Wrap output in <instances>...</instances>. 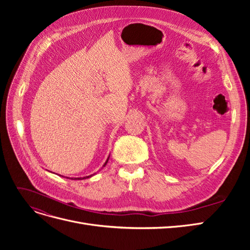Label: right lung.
<instances>
[{"instance_id":"add662e5","label":"right lung","mask_w":250,"mask_h":250,"mask_svg":"<svg viewBox=\"0 0 250 250\" xmlns=\"http://www.w3.org/2000/svg\"><path fill=\"white\" fill-rule=\"evenodd\" d=\"M107 162H108V158H107V161H106V163H107ZM106 163H105V164H104V166H105V165H106ZM90 176H92V175H89V176H86V177H77V178H74V179H84V178H88V177H90ZM72 179H73V178H72Z\"/></svg>"}]
</instances>
